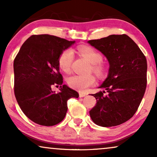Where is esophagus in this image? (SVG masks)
Masks as SVG:
<instances>
[{"mask_svg":"<svg viewBox=\"0 0 157 157\" xmlns=\"http://www.w3.org/2000/svg\"><path fill=\"white\" fill-rule=\"evenodd\" d=\"M86 95H87L86 94L82 93V92H80V93H79V97H84V96H86Z\"/></svg>","mask_w":157,"mask_h":157,"instance_id":"obj_1","label":"esophagus"}]
</instances>
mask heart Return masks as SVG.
<instances>
[{
	"instance_id": "1",
	"label": "heart",
	"mask_w": 157,
	"mask_h": 157,
	"mask_svg": "<svg viewBox=\"0 0 157 157\" xmlns=\"http://www.w3.org/2000/svg\"><path fill=\"white\" fill-rule=\"evenodd\" d=\"M78 51L90 63H92L91 70L98 75H102L104 71V67L101 62L103 57L99 52L91 46H81ZM74 61V52L71 49L67 48L59 55L58 59L59 66L62 71L69 73L71 69V65ZM96 79L94 75H74L68 78L67 82L70 87L80 91H84L88 88L96 83Z\"/></svg>"
}]
</instances>
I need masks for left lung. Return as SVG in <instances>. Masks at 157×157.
Segmentation results:
<instances>
[{"label": "left lung", "instance_id": "8db88e82", "mask_svg": "<svg viewBox=\"0 0 157 157\" xmlns=\"http://www.w3.org/2000/svg\"><path fill=\"white\" fill-rule=\"evenodd\" d=\"M108 59V77L93 94L95 106L89 111L92 121L104 127L129 120L138 109L147 88V62L136 43L126 34L110 35L88 41Z\"/></svg>", "mask_w": 157, "mask_h": 157}]
</instances>
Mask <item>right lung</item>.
Here are the masks:
<instances>
[{
    "label": "right lung",
    "mask_w": 157,
    "mask_h": 157,
    "mask_svg": "<svg viewBox=\"0 0 157 157\" xmlns=\"http://www.w3.org/2000/svg\"><path fill=\"white\" fill-rule=\"evenodd\" d=\"M75 41L57 36L32 35L22 45L13 62L14 94L24 114L34 123L50 126L59 124L68 110L67 101L78 92L63 85L58 59ZM53 85L61 86L58 94Z\"/></svg>",
    "instance_id": "obj_1"
}]
</instances>
